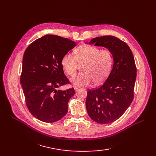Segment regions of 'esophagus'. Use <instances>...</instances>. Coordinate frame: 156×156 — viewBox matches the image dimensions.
<instances>
[{"mask_svg":"<svg viewBox=\"0 0 156 156\" xmlns=\"http://www.w3.org/2000/svg\"><path fill=\"white\" fill-rule=\"evenodd\" d=\"M74 88V90H75V91H77V90H79V88L78 87H73Z\"/></svg>","mask_w":156,"mask_h":156,"instance_id":"34e87169","label":"esophagus"}]
</instances>
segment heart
I'll return each instance as SVG.
<instances>
[{"label": "heart", "mask_w": 156, "mask_h": 156, "mask_svg": "<svg viewBox=\"0 0 156 156\" xmlns=\"http://www.w3.org/2000/svg\"><path fill=\"white\" fill-rule=\"evenodd\" d=\"M61 64L68 75H74L79 65H83V72L75 75L70 80L73 85L88 86L92 81L95 84H100L105 81L110 73L112 56L107 49L84 44L74 50V56L69 53L64 55Z\"/></svg>", "instance_id": "b5f03b06"}]
</instances>
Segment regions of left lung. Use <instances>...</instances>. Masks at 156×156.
<instances>
[{
	"label": "left lung",
	"mask_w": 156,
	"mask_h": 156,
	"mask_svg": "<svg viewBox=\"0 0 156 156\" xmlns=\"http://www.w3.org/2000/svg\"><path fill=\"white\" fill-rule=\"evenodd\" d=\"M89 44L111 51L113 66L100 88L87 92L86 108L90 119L106 124L119 119L133 101L136 68L133 53L124 41L112 36L93 38Z\"/></svg>",
	"instance_id": "left-lung-1"
}]
</instances>
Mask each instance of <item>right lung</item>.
Listing matches in <instances>:
<instances>
[{
	"instance_id": "right-lung-1",
	"label": "right lung",
	"mask_w": 156,
	"mask_h": 156,
	"mask_svg": "<svg viewBox=\"0 0 156 156\" xmlns=\"http://www.w3.org/2000/svg\"><path fill=\"white\" fill-rule=\"evenodd\" d=\"M76 44L56 35H45L33 41L25 51L20 83L31 114L42 122H55L68 112L73 88H57L69 83L61 64L62 56Z\"/></svg>"
}]
</instances>
